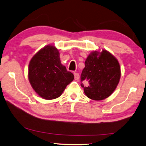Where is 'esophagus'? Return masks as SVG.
<instances>
[{"mask_svg":"<svg viewBox=\"0 0 146 146\" xmlns=\"http://www.w3.org/2000/svg\"><path fill=\"white\" fill-rule=\"evenodd\" d=\"M74 76H75V79L76 80H78L79 78H80V76H79V74L77 73H74Z\"/></svg>","mask_w":146,"mask_h":146,"instance_id":"34e87169","label":"esophagus"}]
</instances>
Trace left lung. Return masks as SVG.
<instances>
[{
    "mask_svg": "<svg viewBox=\"0 0 146 146\" xmlns=\"http://www.w3.org/2000/svg\"><path fill=\"white\" fill-rule=\"evenodd\" d=\"M120 78L118 60L108 51H94L88 56L81 73V86L88 98L94 100L105 99L117 88ZM87 83V86L84 83Z\"/></svg>",
    "mask_w": 146,
    "mask_h": 146,
    "instance_id": "obj_1",
    "label": "left lung"
}]
</instances>
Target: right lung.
Instances as JSON below:
<instances>
[{
	"label": "right lung",
	"instance_id": "right-lung-1",
	"mask_svg": "<svg viewBox=\"0 0 146 146\" xmlns=\"http://www.w3.org/2000/svg\"><path fill=\"white\" fill-rule=\"evenodd\" d=\"M28 77L32 88L39 96L51 100L60 97L73 81L74 75L61 64L58 49L48 45L31 58Z\"/></svg>",
	"mask_w": 146,
	"mask_h": 146
}]
</instances>
